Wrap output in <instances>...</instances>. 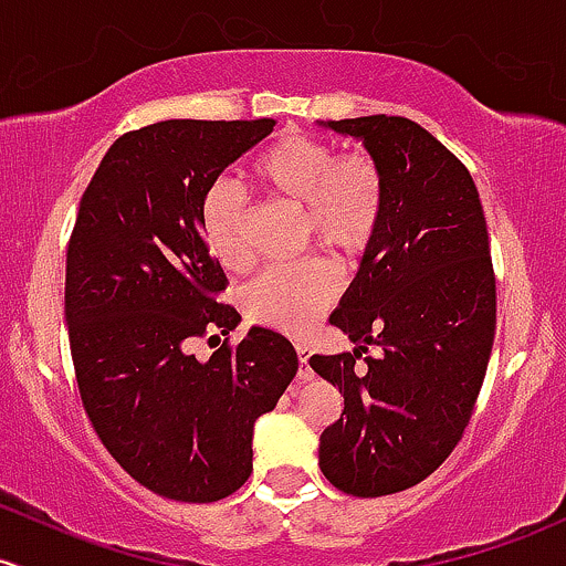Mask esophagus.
Instances as JSON below:
<instances>
[{"mask_svg": "<svg viewBox=\"0 0 566 566\" xmlns=\"http://www.w3.org/2000/svg\"><path fill=\"white\" fill-rule=\"evenodd\" d=\"M295 352H297V363H301V368H297V378H303V381H312L314 370L308 368V346L297 344Z\"/></svg>", "mask_w": 566, "mask_h": 566, "instance_id": "1", "label": "esophagus"}]
</instances>
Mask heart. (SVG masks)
<instances>
[{"label": "heart", "instance_id": "b5f03b06", "mask_svg": "<svg viewBox=\"0 0 566 566\" xmlns=\"http://www.w3.org/2000/svg\"><path fill=\"white\" fill-rule=\"evenodd\" d=\"M252 188L271 203L301 209L303 241L327 247L346 263L365 258L387 220L389 188L381 164L368 153L338 155L319 136L287 132L265 145L247 166ZM244 198L228 182H214L198 207V228L220 269L250 265ZM338 295L331 260L314 258L290 271H265L241 293L254 325L301 335Z\"/></svg>", "mask_w": 566, "mask_h": 566}]
</instances>
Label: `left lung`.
<instances>
[{"label":"left lung","mask_w":566,"mask_h":566,"mask_svg":"<svg viewBox=\"0 0 566 566\" xmlns=\"http://www.w3.org/2000/svg\"><path fill=\"white\" fill-rule=\"evenodd\" d=\"M387 174V220L331 325L354 352L308 365L340 389L319 468L352 496L406 492L449 459L470 424L496 327V282L478 188L454 153L397 115L327 120ZM381 358H357L368 345Z\"/></svg>","instance_id":"8db88e82"}]
</instances>
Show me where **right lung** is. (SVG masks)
<instances>
[{
	"label": "right lung",
	"instance_id": "obj_1",
	"mask_svg": "<svg viewBox=\"0 0 566 566\" xmlns=\"http://www.w3.org/2000/svg\"><path fill=\"white\" fill-rule=\"evenodd\" d=\"M276 126L160 120L123 134L93 174L66 250L64 312L80 397L115 462L150 492L217 502L252 473L254 421L297 374L282 333L252 327L207 363L239 312L198 228L201 198Z\"/></svg>",
	"mask_w": 566,
	"mask_h": 566
}]
</instances>
